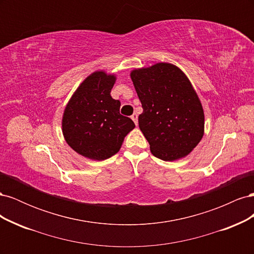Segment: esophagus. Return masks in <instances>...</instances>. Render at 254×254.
<instances>
[{
    "label": "esophagus",
    "instance_id": "1",
    "mask_svg": "<svg viewBox=\"0 0 254 254\" xmlns=\"http://www.w3.org/2000/svg\"><path fill=\"white\" fill-rule=\"evenodd\" d=\"M131 119H132V121L134 122V124L137 125V114H136V113H133V114L131 115Z\"/></svg>",
    "mask_w": 254,
    "mask_h": 254
}]
</instances>
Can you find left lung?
I'll use <instances>...</instances> for the list:
<instances>
[{"instance_id": "left-lung-1", "label": "left lung", "mask_w": 254, "mask_h": 254, "mask_svg": "<svg viewBox=\"0 0 254 254\" xmlns=\"http://www.w3.org/2000/svg\"><path fill=\"white\" fill-rule=\"evenodd\" d=\"M142 104L139 127L151 153L163 161L186 157L203 135L200 101L184 73L171 64H157L131 72Z\"/></svg>"}]
</instances>
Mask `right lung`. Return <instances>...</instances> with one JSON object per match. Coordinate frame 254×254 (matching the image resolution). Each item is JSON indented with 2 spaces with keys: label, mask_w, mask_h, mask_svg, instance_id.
<instances>
[{
  "label": "right lung",
  "mask_w": 254,
  "mask_h": 254,
  "mask_svg": "<svg viewBox=\"0 0 254 254\" xmlns=\"http://www.w3.org/2000/svg\"><path fill=\"white\" fill-rule=\"evenodd\" d=\"M114 75L95 72L76 90L66 105L63 132L66 143L79 155L105 160L117 153L124 137L135 127L120 113L121 102L110 95Z\"/></svg>",
  "instance_id": "1"
}]
</instances>
